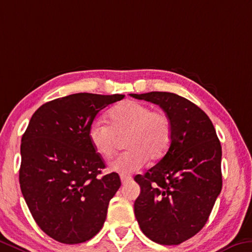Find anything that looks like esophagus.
Here are the masks:
<instances>
[{
	"instance_id": "obj_1",
	"label": "esophagus",
	"mask_w": 252,
	"mask_h": 252,
	"mask_svg": "<svg viewBox=\"0 0 252 252\" xmlns=\"http://www.w3.org/2000/svg\"><path fill=\"white\" fill-rule=\"evenodd\" d=\"M121 182H122V184L123 185H126V184H127V183H130V182H132V177L130 176V175H121Z\"/></svg>"
}]
</instances>
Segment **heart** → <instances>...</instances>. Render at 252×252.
<instances>
[{
	"label": "heart",
	"mask_w": 252,
	"mask_h": 252,
	"mask_svg": "<svg viewBox=\"0 0 252 252\" xmlns=\"http://www.w3.org/2000/svg\"><path fill=\"white\" fill-rule=\"evenodd\" d=\"M109 125L95 120L89 127L91 145L103 158L114 154L117 137L126 135L123 145L127 150L110 163L111 169L130 174L142 168L147 159L158 160L168 151L173 139V126L168 114L153 110L145 103L126 99L107 113Z\"/></svg>",
	"instance_id": "1"
}]
</instances>
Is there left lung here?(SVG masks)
<instances>
[{
	"instance_id": "8db88e82",
	"label": "left lung",
	"mask_w": 252,
	"mask_h": 252,
	"mask_svg": "<svg viewBox=\"0 0 252 252\" xmlns=\"http://www.w3.org/2000/svg\"><path fill=\"white\" fill-rule=\"evenodd\" d=\"M130 95L160 106L173 126L166 155L134 177L141 189L135 218L150 240L179 245L202 230L221 193V143L205 112L187 98L168 92Z\"/></svg>"
}]
</instances>
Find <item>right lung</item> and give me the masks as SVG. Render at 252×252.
Segmentation results:
<instances>
[{
    "instance_id": "obj_1",
    "label": "right lung",
    "mask_w": 252,
    "mask_h": 252,
    "mask_svg": "<svg viewBox=\"0 0 252 252\" xmlns=\"http://www.w3.org/2000/svg\"><path fill=\"white\" fill-rule=\"evenodd\" d=\"M122 94L77 93L34 112L21 139L20 187L34 221L54 240L77 245L104 224L110 199L121 186L117 173L102 176L103 158L89 127Z\"/></svg>"
}]
</instances>
